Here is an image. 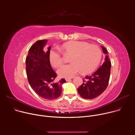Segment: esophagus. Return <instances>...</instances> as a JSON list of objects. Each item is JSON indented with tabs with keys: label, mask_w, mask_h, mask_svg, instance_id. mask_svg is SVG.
Instances as JSON below:
<instances>
[{
	"label": "esophagus",
	"mask_w": 135,
	"mask_h": 135,
	"mask_svg": "<svg viewBox=\"0 0 135 135\" xmlns=\"http://www.w3.org/2000/svg\"><path fill=\"white\" fill-rule=\"evenodd\" d=\"M71 79H72V78H66V79H65V80H66V81H70Z\"/></svg>",
	"instance_id": "esophagus-1"
}]
</instances>
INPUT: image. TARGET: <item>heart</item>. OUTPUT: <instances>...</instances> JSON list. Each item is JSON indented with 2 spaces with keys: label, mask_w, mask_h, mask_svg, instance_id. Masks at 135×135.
<instances>
[{
  "label": "heart",
  "mask_w": 135,
  "mask_h": 135,
  "mask_svg": "<svg viewBox=\"0 0 135 135\" xmlns=\"http://www.w3.org/2000/svg\"><path fill=\"white\" fill-rule=\"evenodd\" d=\"M60 49L65 53L71 54L69 60L71 62L62 66L57 70L62 78H72L80 70L83 73H89L98 66L102 58V51L98 46L83 42L69 41L62 44ZM49 59L54 67L62 63V54L58 49L50 51Z\"/></svg>",
  "instance_id": "heart-1"
}]
</instances>
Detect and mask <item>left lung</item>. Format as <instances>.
Listing matches in <instances>:
<instances>
[{"label": "left lung", "mask_w": 135, "mask_h": 135, "mask_svg": "<svg viewBox=\"0 0 135 135\" xmlns=\"http://www.w3.org/2000/svg\"><path fill=\"white\" fill-rule=\"evenodd\" d=\"M103 53L107 54V51L102 46ZM111 62L108 56L106 55L105 61L94 73L85 77L83 83L78 89L81 97L86 99H92L100 95L107 88L110 74Z\"/></svg>", "instance_id": "left-lung-1"}]
</instances>
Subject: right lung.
I'll return each instance as SVG.
<instances>
[{
	"label": "right lung",
	"mask_w": 135,
	"mask_h": 135,
	"mask_svg": "<svg viewBox=\"0 0 135 135\" xmlns=\"http://www.w3.org/2000/svg\"><path fill=\"white\" fill-rule=\"evenodd\" d=\"M47 41L39 40L30 48L26 59V73L33 90L41 97L49 100L57 99L62 93V84L66 81L62 79L53 83L56 77L49 59L51 47H45Z\"/></svg>",
	"instance_id": "add662e5"
}]
</instances>
